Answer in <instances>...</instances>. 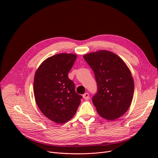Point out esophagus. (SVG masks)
Masks as SVG:
<instances>
[{
    "label": "esophagus",
    "instance_id": "34e87169",
    "mask_svg": "<svg viewBox=\"0 0 158 158\" xmlns=\"http://www.w3.org/2000/svg\"><path fill=\"white\" fill-rule=\"evenodd\" d=\"M83 98L85 99H88L89 98V94L88 93H85L83 95Z\"/></svg>",
    "mask_w": 158,
    "mask_h": 158
}]
</instances>
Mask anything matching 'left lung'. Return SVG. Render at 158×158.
I'll return each mask as SVG.
<instances>
[{
  "label": "left lung",
  "mask_w": 158,
  "mask_h": 158,
  "mask_svg": "<svg viewBox=\"0 0 158 158\" xmlns=\"http://www.w3.org/2000/svg\"><path fill=\"white\" fill-rule=\"evenodd\" d=\"M84 59L98 84L92 102L98 114L109 121L123 116L131 106L135 89L130 69L121 57L106 50L89 52Z\"/></svg>",
  "instance_id": "left-lung-1"
}]
</instances>
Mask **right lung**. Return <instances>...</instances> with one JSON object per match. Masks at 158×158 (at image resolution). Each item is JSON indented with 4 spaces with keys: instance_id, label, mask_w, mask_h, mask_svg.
Instances as JSON below:
<instances>
[{
    "instance_id": "right-lung-1",
    "label": "right lung",
    "mask_w": 158,
    "mask_h": 158,
    "mask_svg": "<svg viewBox=\"0 0 158 158\" xmlns=\"http://www.w3.org/2000/svg\"><path fill=\"white\" fill-rule=\"evenodd\" d=\"M76 57L69 53L50 56L35 73L33 93L37 106L46 117L56 123L70 120L82 98L75 92V85L68 76Z\"/></svg>"
}]
</instances>
